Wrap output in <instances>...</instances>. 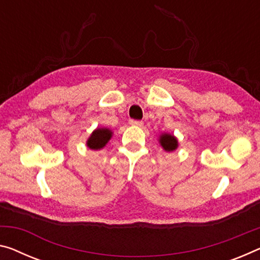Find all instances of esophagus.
Wrapping results in <instances>:
<instances>
[{"label": "esophagus", "mask_w": 260, "mask_h": 260, "mask_svg": "<svg viewBox=\"0 0 260 260\" xmlns=\"http://www.w3.org/2000/svg\"><path fill=\"white\" fill-rule=\"evenodd\" d=\"M129 124L134 126H143L144 123L142 121H137V119H130Z\"/></svg>", "instance_id": "1"}]
</instances>
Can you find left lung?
Returning <instances> with one entry per match:
<instances>
[{"mask_svg":"<svg viewBox=\"0 0 260 260\" xmlns=\"http://www.w3.org/2000/svg\"><path fill=\"white\" fill-rule=\"evenodd\" d=\"M159 142H160L161 146L164 147V150L169 151V152H170V151H174L178 147L177 138H175L174 136L169 135V134L161 135L160 139H159Z\"/></svg>","mask_w":260,"mask_h":260,"instance_id":"8db88e82","label":"left lung"}]
</instances>
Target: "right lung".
<instances>
[{"mask_svg":"<svg viewBox=\"0 0 260 260\" xmlns=\"http://www.w3.org/2000/svg\"><path fill=\"white\" fill-rule=\"evenodd\" d=\"M111 138V131L109 129H96L87 141V146L91 150H100L106 145Z\"/></svg>","mask_w":260,"mask_h":260,"instance_id":"add662e5","label":"right lung"}]
</instances>
